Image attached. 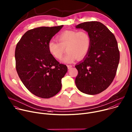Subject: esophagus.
<instances>
[{
	"mask_svg": "<svg viewBox=\"0 0 132 132\" xmlns=\"http://www.w3.org/2000/svg\"><path fill=\"white\" fill-rule=\"evenodd\" d=\"M67 67H68V69H71L72 67V65H68Z\"/></svg>",
	"mask_w": 132,
	"mask_h": 132,
	"instance_id": "34e87169",
	"label": "esophagus"
}]
</instances>
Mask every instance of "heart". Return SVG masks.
Instances as JSON below:
<instances>
[{"label": "heart", "instance_id": "1", "mask_svg": "<svg viewBox=\"0 0 132 132\" xmlns=\"http://www.w3.org/2000/svg\"><path fill=\"white\" fill-rule=\"evenodd\" d=\"M57 42L50 40L48 43L49 53L57 59H60L65 48L67 52L63 59L64 62L70 63L77 58L82 59L89 51L91 38L85 31L69 30L63 32L57 37Z\"/></svg>", "mask_w": 132, "mask_h": 132}]
</instances>
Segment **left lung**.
Segmentation results:
<instances>
[{"mask_svg":"<svg viewBox=\"0 0 132 132\" xmlns=\"http://www.w3.org/2000/svg\"><path fill=\"white\" fill-rule=\"evenodd\" d=\"M75 27L86 31L91 38L88 54L75 66L78 71L76 86L88 95L99 94L110 86L115 77L120 60L117 41L113 34L99 22H86Z\"/></svg>","mask_w":132,"mask_h":132,"instance_id":"1","label":"left lung"}]
</instances>
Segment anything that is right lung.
<instances>
[{
  "label": "right lung",
  "instance_id": "1",
  "mask_svg": "<svg viewBox=\"0 0 132 132\" xmlns=\"http://www.w3.org/2000/svg\"><path fill=\"white\" fill-rule=\"evenodd\" d=\"M39 27L26 32L15 50V67L23 84L31 93L42 98L56 95L61 88V79L68 71L48 51V43L63 27Z\"/></svg>",
  "mask_w": 132,
  "mask_h": 132
}]
</instances>
